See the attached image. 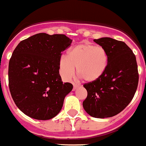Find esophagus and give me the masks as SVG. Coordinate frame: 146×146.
Segmentation results:
<instances>
[{
    "instance_id": "esophagus-1",
    "label": "esophagus",
    "mask_w": 146,
    "mask_h": 146,
    "mask_svg": "<svg viewBox=\"0 0 146 146\" xmlns=\"http://www.w3.org/2000/svg\"><path fill=\"white\" fill-rule=\"evenodd\" d=\"M73 86H74V88H73V90H75L77 89V88H78V87H79V85H77V84H76V83H74V82H73Z\"/></svg>"
}]
</instances>
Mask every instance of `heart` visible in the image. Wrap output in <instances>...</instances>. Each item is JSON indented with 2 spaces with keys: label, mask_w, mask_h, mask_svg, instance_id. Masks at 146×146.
Segmentation results:
<instances>
[{
  "label": "heart",
  "mask_w": 146,
  "mask_h": 146,
  "mask_svg": "<svg viewBox=\"0 0 146 146\" xmlns=\"http://www.w3.org/2000/svg\"><path fill=\"white\" fill-rule=\"evenodd\" d=\"M108 62L109 56L104 48L84 42L71 48L67 57H61L60 69L64 77L69 79L76 68L79 77L85 82H93L104 74Z\"/></svg>",
  "instance_id": "b5f03b06"
}]
</instances>
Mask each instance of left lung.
Returning <instances> with one entry per match:
<instances>
[{"label":"left lung","mask_w":146,"mask_h":146,"mask_svg":"<svg viewBox=\"0 0 146 146\" xmlns=\"http://www.w3.org/2000/svg\"><path fill=\"white\" fill-rule=\"evenodd\" d=\"M94 42L106 49L109 62L98 80L84 84L88 96L82 105L91 117H111L124 110L134 97L139 80L136 57L122 41L102 37Z\"/></svg>","instance_id":"1"}]
</instances>
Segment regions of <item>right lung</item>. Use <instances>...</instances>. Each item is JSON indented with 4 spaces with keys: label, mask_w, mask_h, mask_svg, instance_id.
<instances>
[{
    "label": "right lung",
    "mask_w": 146,
    "mask_h": 146,
    "mask_svg": "<svg viewBox=\"0 0 146 146\" xmlns=\"http://www.w3.org/2000/svg\"><path fill=\"white\" fill-rule=\"evenodd\" d=\"M72 40L64 35L39 33L18 44L9 64V85L14 103L25 114L50 119L60 112L73 85L59 74L61 52Z\"/></svg>",
    "instance_id": "right-lung-1"
}]
</instances>
